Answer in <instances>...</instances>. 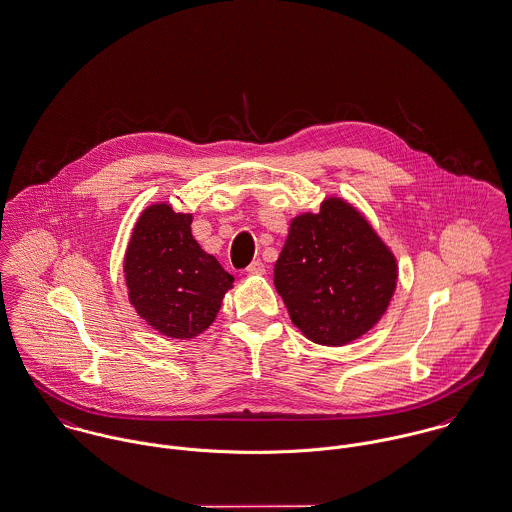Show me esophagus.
<instances>
[{
	"label": "esophagus",
	"instance_id": "esophagus-1",
	"mask_svg": "<svg viewBox=\"0 0 512 512\" xmlns=\"http://www.w3.org/2000/svg\"><path fill=\"white\" fill-rule=\"evenodd\" d=\"M247 273H249V275H265V265H263V261H261V259L253 261V263L247 267Z\"/></svg>",
	"mask_w": 512,
	"mask_h": 512
}]
</instances>
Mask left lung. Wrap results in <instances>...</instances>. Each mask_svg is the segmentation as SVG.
<instances>
[{"label": "left lung", "mask_w": 512, "mask_h": 512, "mask_svg": "<svg viewBox=\"0 0 512 512\" xmlns=\"http://www.w3.org/2000/svg\"><path fill=\"white\" fill-rule=\"evenodd\" d=\"M275 287L308 340L336 348L382 320L398 287V259L356 205L328 196L318 211L291 219Z\"/></svg>", "instance_id": "left-lung-1"}]
</instances>
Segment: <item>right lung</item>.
<instances>
[{
    "label": "right lung",
    "instance_id": "right-lung-1",
    "mask_svg": "<svg viewBox=\"0 0 512 512\" xmlns=\"http://www.w3.org/2000/svg\"><path fill=\"white\" fill-rule=\"evenodd\" d=\"M192 221V213H176L168 202L148 205L132 227L122 265L136 314L176 340L205 332L233 289V275L194 239Z\"/></svg>",
    "mask_w": 512,
    "mask_h": 512
}]
</instances>
